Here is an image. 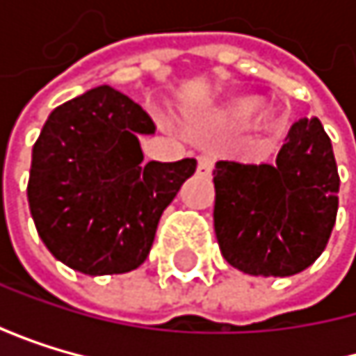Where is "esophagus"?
Listing matches in <instances>:
<instances>
[{
  "label": "esophagus",
  "mask_w": 356,
  "mask_h": 356,
  "mask_svg": "<svg viewBox=\"0 0 356 356\" xmlns=\"http://www.w3.org/2000/svg\"><path fill=\"white\" fill-rule=\"evenodd\" d=\"M211 170H213V160H211L209 156H200V158H198V175L209 177Z\"/></svg>",
  "instance_id": "34e87169"
}]
</instances>
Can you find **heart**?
<instances>
[{
	"mask_svg": "<svg viewBox=\"0 0 356 356\" xmlns=\"http://www.w3.org/2000/svg\"><path fill=\"white\" fill-rule=\"evenodd\" d=\"M263 108V100L256 98V95H245L230 104L228 108V119L235 121V124H245V121L254 119Z\"/></svg>",
	"mask_w": 356,
	"mask_h": 356,
	"instance_id": "1",
	"label": "heart"
}]
</instances>
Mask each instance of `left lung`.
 Listing matches in <instances>:
<instances>
[{"label":"left lung","instance_id":"obj_1","mask_svg":"<svg viewBox=\"0 0 356 356\" xmlns=\"http://www.w3.org/2000/svg\"><path fill=\"white\" fill-rule=\"evenodd\" d=\"M213 186L216 237L235 269L295 275L327 248L339 175L331 138L316 117L297 121L273 164L220 160Z\"/></svg>","mask_w":356,"mask_h":356}]
</instances>
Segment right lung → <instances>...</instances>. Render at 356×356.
<instances>
[{"mask_svg": "<svg viewBox=\"0 0 356 356\" xmlns=\"http://www.w3.org/2000/svg\"><path fill=\"white\" fill-rule=\"evenodd\" d=\"M154 130L152 117L108 85L49 115L33 145L27 198L57 261L85 275L145 263L162 211L196 170L194 158L145 164L138 136Z\"/></svg>", "mask_w": 356, "mask_h": 356, "instance_id": "obj_1", "label": "right lung"}]
</instances>
